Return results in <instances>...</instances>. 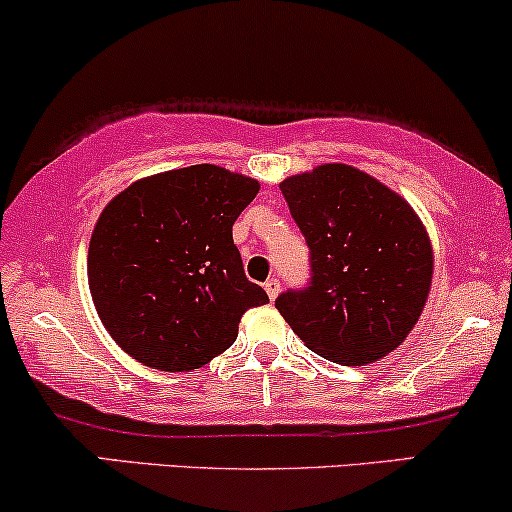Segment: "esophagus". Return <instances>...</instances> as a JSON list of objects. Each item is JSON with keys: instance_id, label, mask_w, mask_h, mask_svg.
Returning <instances> with one entry per match:
<instances>
[{"instance_id": "obj_1", "label": "esophagus", "mask_w": 512, "mask_h": 512, "mask_svg": "<svg viewBox=\"0 0 512 512\" xmlns=\"http://www.w3.org/2000/svg\"><path fill=\"white\" fill-rule=\"evenodd\" d=\"M263 287H266V292H268L270 299H275V296L280 294V280H277V277H270V280Z\"/></svg>"}]
</instances>
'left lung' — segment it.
Segmentation results:
<instances>
[{
	"mask_svg": "<svg viewBox=\"0 0 512 512\" xmlns=\"http://www.w3.org/2000/svg\"><path fill=\"white\" fill-rule=\"evenodd\" d=\"M280 189L306 239L311 277L277 296V311L332 363L363 365L394 351L432 282V246L413 208L344 163L294 175Z\"/></svg>",
	"mask_w": 512,
	"mask_h": 512,
	"instance_id": "1",
	"label": "left lung"
}]
</instances>
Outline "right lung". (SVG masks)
<instances>
[{"instance_id": "obj_1", "label": "right lung", "mask_w": 512, "mask_h": 512, "mask_svg": "<svg viewBox=\"0 0 512 512\" xmlns=\"http://www.w3.org/2000/svg\"><path fill=\"white\" fill-rule=\"evenodd\" d=\"M256 194V180L201 163L135 182L104 208L87 256L90 292L135 361L201 368L235 344L249 308L268 304L232 242Z\"/></svg>"}]
</instances>
